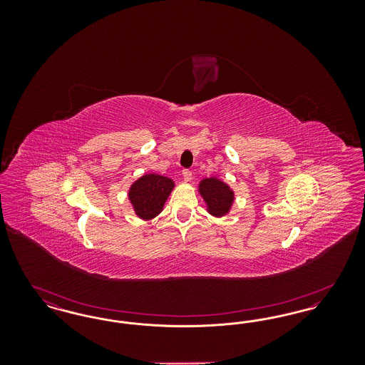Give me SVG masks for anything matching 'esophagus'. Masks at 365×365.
<instances>
[{
	"instance_id": "34e87169",
	"label": "esophagus",
	"mask_w": 365,
	"mask_h": 365,
	"mask_svg": "<svg viewBox=\"0 0 365 365\" xmlns=\"http://www.w3.org/2000/svg\"><path fill=\"white\" fill-rule=\"evenodd\" d=\"M182 174H183V179H185L186 182H190L191 178H192V173H191L189 168H183Z\"/></svg>"
}]
</instances>
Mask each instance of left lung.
<instances>
[{
  "label": "left lung",
  "mask_w": 365,
  "mask_h": 365,
  "mask_svg": "<svg viewBox=\"0 0 365 365\" xmlns=\"http://www.w3.org/2000/svg\"><path fill=\"white\" fill-rule=\"evenodd\" d=\"M200 191L208 204L209 212L215 216H223L228 212L234 194L223 182L210 178L201 182Z\"/></svg>",
  "instance_id": "obj_1"
}]
</instances>
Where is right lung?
Here are the masks:
<instances>
[{
  "label": "right lung",
  "instance_id": "right-lung-1",
  "mask_svg": "<svg viewBox=\"0 0 365 365\" xmlns=\"http://www.w3.org/2000/svg\"><path fill=\"white\" fill-rule=\"evenodd\" d=\"M174 187V182L160 175H145L130 190V201L142 219H152L163 209L165 200Z\"/></svg>",
  "mask_w": 365,
  "mask_h": 365
}]
</instances>
